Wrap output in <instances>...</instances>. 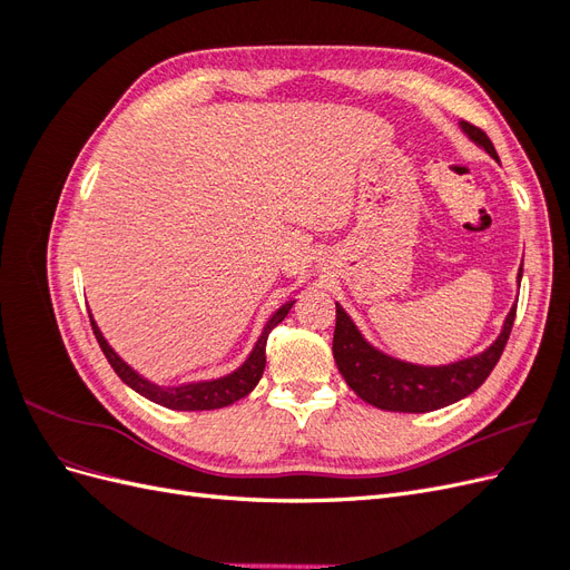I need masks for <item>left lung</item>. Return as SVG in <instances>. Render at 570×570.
Here are the masks:
<instances>
[{
	"mask_svg": "<svg viewBox=\"0 0 570 570\" xmlns=\"http://www.w3.org/2000/svg\"><path fill=\"white\" fill-rule=\"evenodd\" d=\"M461 130L471 137V140L485 149L492 159H497L494 145L490 137L480 128L461 120ZM519 271V283H521ZM337 306V321H335V335H333V356L335 364L342 373L347 385L361 396V400L383 409V411H402V413H425L442 406H450L463 396L475 392L488 375L497 366L499 356H502L507 340L511 335L515 306L509 312L502 333L490 344L485 352L475 356L454 361L446 366H419L409 364V361L392 358L375 350L373 344L364 340L358 333L354 321L340 304Z\"/></svg>",
	"mask_w": 570,
	"mask_h": 570,
	"instance_id": "1",
	"label": "left lung"
}]
</instances>
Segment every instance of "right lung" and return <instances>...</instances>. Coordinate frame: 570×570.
I'll list each match as a JSON object with an SVG mask.
<instances>
[{"label":"right lung","instance_id":"1","mask_svg":"<svg viewBox=\"0 0 570 570\" xmlns=\"http://www.w3.org/2000/svg\"><path fill=\"white\" fill-rule=\"evenodd\" d=\"M295 299L285 302L278 312H275L268 323L264 325L262 335H258L256 344L252 354L247 356V361L239 368H235L233 373L216 377V381H199V383H185L178 387H161V385H154L147 377H142L137 371H132L124 358H120L111 347L109 342L101 335V331L97 327L92 314H90V323H92V331L95 337L99 342L101 352H105L107 361L111 364V368L116 371V375L124 381L128 387H132L135 392H140L142 396H147L149 402L154 404H161L166 409H174V411H212V409H223V406H230L233 402L243 400L247 396L256 383L262 381L264 368H266V340L271 335V331L275 325H278L287 314Z\"/></svg>","mask_w":570,"mask_h":570}]
</instances>
